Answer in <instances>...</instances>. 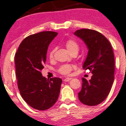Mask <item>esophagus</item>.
Here are the masks:
<instances>
[{
	"label": "esophagus",
	"mask_w": 126,
	"mask_h": 126,
	"mask_svg": "<svg viewBox=\"0 0 126 126\" xmlns=\"http://www.w3.org/2000/svg\"><path fill=\"white\" fill-rule=\"evenodd\" d=\"M71 79H72V78H67L64 79V80H63V81H70V80Z\"/></svg>",
	"instance_id": "obj_1"
}]
</instances>
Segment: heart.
Segmentation results:
<instances>
[{
  "instance_id": "b5f03b06",
  "label": "heart",
  "mask_w": 126,
  "mask_h": 126,
  "mask_svg": "<svg viewBox=\"0 0 126 126\" xmlns=\"http://www.w3.org/2000/svg\"><path fill=\"white\" fill-rule=\"evenodd\" d=\"M66 48L68 50V51L71 54L73 53H78L79 50V45L78 43V42H76L75 40H72V39H69L67 42H66ZM56 51V48H53L50 51L49 53V57L50 59L53 58V57L54 53ZM75 68V66H72V65L69 64H65L62 66L59 69V72L62 75H67L70 74L72 69Z\"/></svg>"
}]
</instances>
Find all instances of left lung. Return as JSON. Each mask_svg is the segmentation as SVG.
Instances as JSON below:
<instances>
[{
	"mask_svg": "<svg viewBox=\"0 0 126 126\" xmlns=\"http://www.w3.org/2000/svg\"><path fill=\"white\" fill-rule=\"evenodd\" d=\"M74 34L81 39L87 46V56L83 65L93 74L87 81L83 78L82 87L79 98L90 106L101 103L107 97L114 81V57L111 44L104 36L94 30L82 29Z\"/></svg>",
	"mask_w": 126,
	"mask_h": 126,
	"instance_id": "8db88e82",
	"label": "left lung"
}]
</instances>
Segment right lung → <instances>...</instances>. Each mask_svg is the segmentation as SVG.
<instances>
[{
    "label": "right lung",
    "mask_w": 126,
    "mask_h": 126,
    "mask_svg": "<svg viewBox=\"0 0 126 126\" xmlns=\"http://www.w3.org/2000/svg\"><path fill=\"white\" fill-rule=\"evenodd\" d=\"M54 32H42L28 36L15 54L16 76L21 96L30 106L39 110L50 108L58 99L62 80H48L41 71L46 60L50 43L57 36Z\"/></svg>",
    "instance_id": "add662e5"
}]
</instances>
